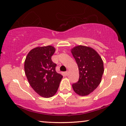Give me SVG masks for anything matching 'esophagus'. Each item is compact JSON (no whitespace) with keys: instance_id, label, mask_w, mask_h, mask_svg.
<instances>
[{"instance_id":"obj_1","label":"esophagus","mask_w":126,"mask_h":126,"mask_svg":"<svg viewBox=\"0 0 126 126\" xmlns=\"http://www.w3.org/2000/svg\"><path fill=\"white\" fill-rule=\"evenodd\" d=\"M68 73H69V71H67L66 72H65V75H67V76H68Z\"/></svg>"}]
</instances>
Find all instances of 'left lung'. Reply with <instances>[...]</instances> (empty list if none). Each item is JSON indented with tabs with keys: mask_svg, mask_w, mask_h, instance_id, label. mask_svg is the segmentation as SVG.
<instances>
[{
	"mask_svg": "<svg viewBox=\"0 0 126 126\" xmlns=\"http://www.w3.org/2000/svg\"><path fill=\"white\" fill-rule=\"evenodd\" d=\"M79 71V81L72 84L75 93L85 96L93 92L100 84L104 71L102 58L91 47L78 45L71 50Z\"/></svg>",
	"mask_w": 126,
	"mask_h": 126,
	"instance_id": "left-lung-1",
	"label": "left lung"
}]
</instances>
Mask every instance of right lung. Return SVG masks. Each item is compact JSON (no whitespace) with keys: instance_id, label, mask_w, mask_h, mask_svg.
<instances>
[{"instance_id":"add662e5","label":"right lung","mask_w":126,"mask_h":126,"mask_svg":"<svg viewBox=\"0 0 126 126\" xmlns=\"http://www.w3.org/2000/svg\"><path fill=\"white\" fill-rule=\"evenodd\" d=\"M55 51L52 46L37 47L29 52L24 63L28 82L40 96L49 98L57 93L63 76L55 71L57 64L51 61Z\"/></svg>"}]
</instances>
